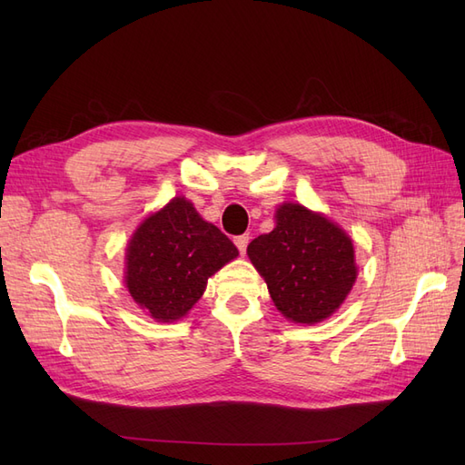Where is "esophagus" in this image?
Returning <instances> with one entry per match:
<instances>
[{
    "label": "esophagus",
    "mask_w": 465,
    "mask_h": 465,
    "mask_svg": "<svg viewBox=\"0 0 465 465\" xmlns=\"http://www.w3.org/2000/svg\"><path fill=\"white\" fill-rule=\"evenodd\" d=\"M248 241H250L248 234H241V236L234 238V244H236V248H238V252H241V254H246Z\"/></svg>",
    "instance_id": "esophagus-1"
}]
</instances>
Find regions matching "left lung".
<instances>
[{"mask_svg": "<svg viewBox=\"0 0 465 465\" xmlns=\"http://www.w3.org/2000/svg\"><path fill=\"white\" fill-rule=\"evenodd\" d=\"M277 311L292 322L316 323L345 301L357 279L351 238L299 203L277 209L272 232L248 244Z\"/></svg>", "mask_w": 465, "mask_h": 465, "instance_id": "8db88e82", "label": "left lung"}]
</instances>
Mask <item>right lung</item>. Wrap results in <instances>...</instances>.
<instances>
[{"label": "right lung", "mask_w": 465, "mask_h": 465, "mask_svg": "<svg viewBox=\"0 0 465 465\" xmlns=\"http://www.w3.org/2000/svg\"><path fill=\"white\" fill-rule=\"evenodd\" d=\"M236 256L227 234L205 223L190 202L174 198L135 231L125 285L154 320L173 322L198 302L207 279Z\"/></svg>", "instance_id": "1"}]
</instances>
